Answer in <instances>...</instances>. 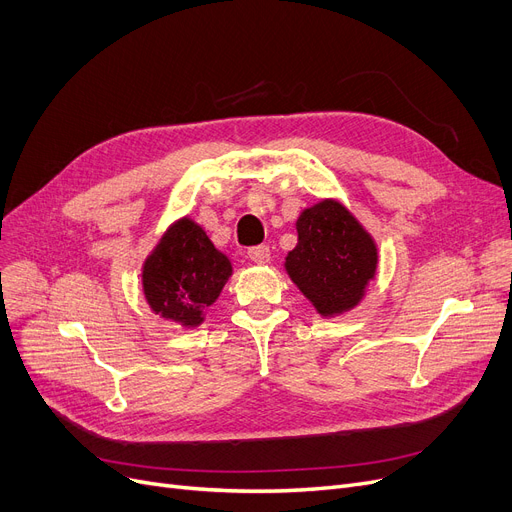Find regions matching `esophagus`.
Returning <instances> with one entry per match:
<instances>
[{
  "instance_id": "1",
  "label": "esophagus",
  "mask_w": 512,
  "mask_h": 512,
  "mask_svg": "<svg viewBox=\"0 0 512 512\" xmlns=\"http://www.w3.org/2000/svg\"><path fill=\"white\" fill-rule=\"evenodd\" d=\"M249 259L255 261V263H267L272 259V253H270V247L267 245H259V247H251L249 249Z\"/></svg>"
}]
</instances>
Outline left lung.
<instances>
[{
  "mask_svg": "<svg viewBox=\"0 0 512 512\" xmlns=\"http://www.w3.org/2000/svg\"><path fill=\"white\" fill-rule=\"evenodd\" d=\"M297 232V247L284 263L290 280L319 315L334 317L355 309L378 270V247L371 234L334 199L303 209Z\"/></svg>",
  "mask_w": 512,
  "mask_h": 512,
  "instance_id": "8db88e82",
  "label": "left lung"
}]
</instances>
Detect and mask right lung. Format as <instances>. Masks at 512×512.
Here are the masks:
<instances>
[{
    "label": "right lung",
    "instance_id": "obj_1",
    "mask_svg": "<svg viewBox=\"0 0 512 512\" xmlns=\"http://www.w3.org/2000/svg\"><path fill=\"white\" fill-rule=\"evenodd\" d=\"M232 276L230 259L191 218L174 222L143 263V294L151 311L184 328L203 324Z\"/></svg>",
    "mask_w": 512,
    "mask_h": 512
}]
</instances>
